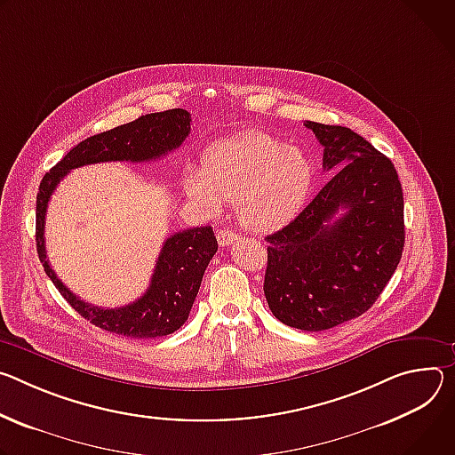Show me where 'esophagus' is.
<instances>
[{
  "label": "esophagus",
  "instance_id": "esophagus-1",
  "mask_svg": "<svg viewBox=\"0 0 455 455\" xmlns=\"http://www.w3.org/2000/svg\"><path fill=\"white\" fill-rule=\"evenodd\" d=\"M238 238H240V236H238L236 233L229 231V229H220V231L217 233V240H219V245H222V247L235 243Z\"/></svg>",
  "mask_w": 455,
  "mask_h": 455
}]
</instances>
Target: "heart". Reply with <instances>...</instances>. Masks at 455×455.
<instances>
[{
    "instance_id": "obj_1",
    "label": "heart",
    "mask_w": 455,
    "mask_h": 455,
    "mask_svg": "<svg viewBox=\"0 0 455 455\" xmlns=\"http://www.w3.org/2000/svg\"><path fill=\"white\" fill-rule=\"evenodd\" d=\"M313 180L315 168L299 149L264 132H245L210 146L202 173L189 172L184 189L212 213L222 202L235 204L242 226L271 233L301 212Z\"/></svg>"
}]
</instances>
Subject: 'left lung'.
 Here are the masks:
<instances>
[{
  "label": "left lung",
  "instance_id": "left-lung-1",
  "mask_svg": "<svg viewBox=\"0 0 455 455\" xmlns=\"http://www.w3.org/2000/svg\"><path fill=\"white\" fill-rule=\"evenodd\" d=\"M304 124L334 173L304 212L266 236L264 292L282 323L318 332L374 306L401 260L405 220L390 159L350 128Z\"/></svg>",
  "mask_w": 455,
  "mask_h": 455
}]
</instances>
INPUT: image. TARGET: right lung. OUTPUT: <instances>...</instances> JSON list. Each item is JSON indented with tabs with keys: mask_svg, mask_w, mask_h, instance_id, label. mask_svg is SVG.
<instances>
[{
	"mask_svg": "<svg viewBox=\"0 0 455 455\" xmlns=\"http://www.w3.org/2000/svg\"><path fill=\"white\" fill-rule=\"evenodd\" d=\"M189 112L173 108L140 116L128 124L92 135L72 148L39 184L36 200V247L43 269L68 304L99 329L128 338H157L172 334L184 325L200 289L202 276L219 249L215 233L212 226H206L172 235L161 249L146 292L133 304L105 309L76 296L50 267L44 249L48 200L63 177L74 168L112 161L146 163L164 157L189 135Z\"/></svg>",
	"mask_w": 455,
	"mask_h": 455,
	"instance_id": "add662e5",
	"label": "right lung"
}]
</instances>
